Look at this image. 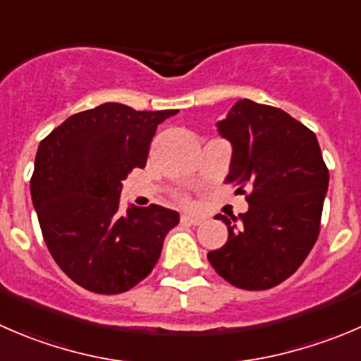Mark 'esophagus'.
Returning a JSON list of instances; mask_svg holds the SVG:
<instances>
[{"instance_id": "obj_1", "label": "esophagus", "mask_w": 361, "mask_h": 361, "mask_svg": "<svg viewBox=\"0 0 361 361\" xmlns=\"http://www.w3.org/2000/svg\"><path fill=\"white\" fill-rule=\"evenodd\" d=\"M181 222L183 224H190V226H199L202 222L201 216H195V215H183L181 216Z\"/></svg>"}]
</instances>
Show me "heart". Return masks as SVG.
Returning <instances> with one entry per match:
<instances>
[{"instance_id":"heart-1","label":"heart","mask_w":361,"mask_h":361,"mask_svg":"<svg viewBox=\"0 0 361 361\" xmlns=\"http://www.w3.org/2000/svg\"><path fill=\"white\" fill-rule=\"evenodd\" d=\"M183 201H185V199H183Z\"/></svg>"}]
</instances>
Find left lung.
<instances>
[{
	"label": "left lung",
	"instance_id": "1",
	"mask_svg": "<svg viewBox=\"0 0 361 361\" xmlns=\"http://www.w3.org/2000/svg\"><path fill=\"white\" fill-rule=\"evenodd\" d=\"M219 134L233 146L226 183L248 209L226 222L227 241L208 252L229 284L262 291L284 282L312 250L321 227L328 167L316 134L277 107L238 100Z\"/></svg>",
	"mask_w": 361,
	"mask_h": 361
}]
</instances>
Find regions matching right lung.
I'll list each match as a JSON object with an SVG mask.
<instances>
[{
	"label": "right lung",
	"instance_id": "right-lung-1",
	"mask_svg": "<svg viewBox=\"0 0 361 361\" xmlns=\"http://www.w3.org/2000/svg\"><path fill=\"white\" fill-rule=\"evenodd\" d=\"M176 113L107 102L70 116L38 146L31 199L52 259L80 288L118 295L155 268L180 215L159 204L123 215L121 181L146 166L157 127Z\"/></svg>",
	"mask_w": 361,
	"mask_h": 361
}]
</instances>
